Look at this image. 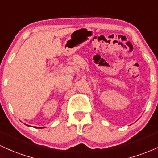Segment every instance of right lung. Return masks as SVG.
Masks as SVG:
<instances>
[{"label":"right lung","mask_w":158,"mask_h":158,"mask_svg":"<svg viewBox=\"0 0 158 158\" xmlns=\"http://www.w3.org/2000/svg\"><path fill=\"white\" fill-rule=\"evenodd\" d=\"M26 125L29 126V127H30V125H27V124H26ZM36 127V128H40V129H42V128H45L46 127Z\"/></svg>","instance_id":"right-lung-1"}]
</instances>
